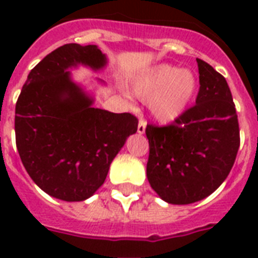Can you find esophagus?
I'll return each mask as SVG.
<instances>
[{
  "mask_svg": "<svg viewBox=\"0 0 258 258\" xmlns=\"http://www.w3.org/2000/svg\"><path fill=\"white\" fill-rule=\"evenodd\" d=\"M146 131V121L143 119H139V123H138V134H145Z\"/></svg>",
  "mask_w": 258,
  "mask_h": 258,
  "instance_id": "34e87169",
  "label": "esophagus"
}]
</instances>
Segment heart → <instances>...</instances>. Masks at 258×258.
I'll return each instance as SVG.
<instances>
[{
  "mask_svg": "<svg viewBox=\"0 0 258 258\" xmlns=\"http://www.w3.org/2000/svg\"><path fill=\"white\" fill-rule=\"evenodd\" d=\"M135 95L147 100L151 116L159 123H171L183 115L197 91L191 71L159 64L142 72L133 83Z\"/></svg>",
  "mask_w": 258,
  "mask_h": 258,
  "instance_id": "b5f03b06",
  "label": "heart"
}]
</instances>
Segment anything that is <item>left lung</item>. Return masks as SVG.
Wrapping results in <instances>:
<instances>
[{"instance_id":"obj_1","label":"left lung","mask_w":258,"mask_h":258,"mask_svg":"<svg viewBox=\"0 0 258 258\" xmlns=\"http://www.w3.org/2000/svg\"><path fill=\"white\" fill-rule=\"evenodd\" d=\"M200 92L196 105L172 124H147V179L162 200L188 205L214 192L226 179L240 147L236 105L228 83L197 58Z\"/></svg>"}]
</instances>
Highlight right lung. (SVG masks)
I'll return each instance as SVG.
<instances>
[{
  "mask_svg": "<svg viewBox=\"0 0 258 258\" xmlns=\"http://www.w3.org/2000/svg\"><path fill=\"white\" fill-rule=\"evenodd\" d=\"M79 66L97 72L107 57L96 45L54 49L28 75L14 117L16 145L29 176L42 191L67 202L97 191L125 139L138 130L131 113L93 107L92 95L71 75Z\"/></svg>",
  "mask_w": 258,
  "mask_h": 258,
  "instance_id": "1",
  "label": "right lung"
}]
</instances>
